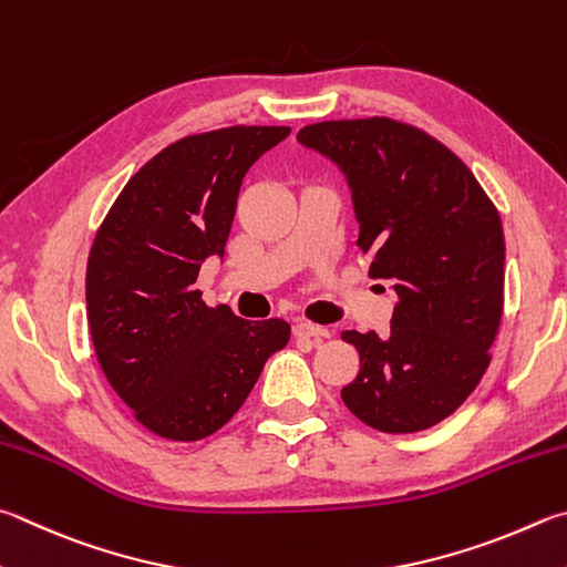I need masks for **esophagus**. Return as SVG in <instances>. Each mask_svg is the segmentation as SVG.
Segmentation results:
<instances>
[{
    "mask_svg": "<svg viewBox=\"0 0 567 567\" xmlns=\"http://www.w3.org/2000/svg\"><path fill=\"white\" fill-rule=\"evenodd\" d=\"M295 337L312 339V344H322L324 339L332 337V332H329L327 327H319V324H312V322H297L295 324Z\"/></svg>",
    "mask_w": 567,
    "mask_h": 567,
    "instance_id": "1",
    "label": "esophagus"
}]
</instances>
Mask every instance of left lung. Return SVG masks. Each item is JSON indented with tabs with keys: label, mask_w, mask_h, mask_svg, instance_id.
Here are the masks:
<instances>
[{
	"label": "left lung",
	"mask_w": 567,
	"mask_h": 567,
	"mask_svg": "<svg viewBox=\"0 0 567 567\" xmlns=\"http://www.w3.org/2000/svg\"><path fill=\"white\" fill-rule=\"evenodd\" d=\"M297 141L344 173L369 277L399 297L386 337L342 334L359 352L342 401L386 434L434 426L491 362L506 262L498 210L456 153L406 123L324 121Z\"/></svg>",
	"instance_id": "8db88e82"
}]
</instances>
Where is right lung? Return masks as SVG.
Returning <instances> with one entry per match:
<instances>
[{
    "mask_svg": "<svg viewBox=\"0 0 567 567\" xmlns=\"http://www.w3.org/2000/svg\"><path fill=\"white\" fill-rule=\"evenodd\" d=\"M287 136V126H230L171 143L126 183L91 245L99 364L163 439L198 441L228 424L290 342L285 319L250 322L195 290L200 265L223 260L245 173Z\"/></svg>",
    "mask_w": 567,
    "mask_h": 567,
    "instance_id": "add662e5",
    "label": "right lung"
}]
</instances>
